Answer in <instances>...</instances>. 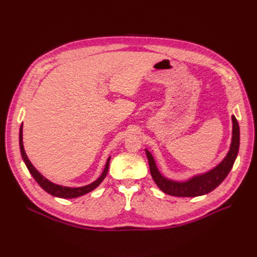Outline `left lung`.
Returning <instances> with one entry per match:
<instances>
[{"label": "left lung", "instance_id": "obj_1", "mask_svg": "<svg viewBox=\"0 0 257 257\" xmlns=\"http://www.w3.org/2000/svg\"><path fill=\"white\" fill-rule=\"evenodd\" d=\"M232 140L230 149L225 158L213 169L195 175L185 181H176L165 177L155 164L152 154L145 149L146 155L149 161L151 176L156 185L164 193L176 197H198L210 193L215 187L219 186L233 167L239 148V126L234 115H232Z\"/></svg>", "mask_w": 257, "mask_h": 257}]
</instances>
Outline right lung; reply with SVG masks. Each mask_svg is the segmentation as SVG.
<instances>
[{
    "mask_svg": "<svg viewBox=\"0 0 257 257\" xmlns=\"http://www.w3.org/2000/svg\"><path fill=\"white\" fill-rule=\"evenodd\" d=\"M20 149H21V154H22L24 163H25L27 169L29 170L30 174L32 175V177L35 179V181L47 193H49L50 195H52L54 197H58V198L73 199V198H78L80 196H83V195L93 191L94 188H96L97 186H99L101 184V182L104 180V178L106 177V175H107V172H108V168H109L110 156L108 157V159L106 161L105 168H104V170H103V172L101 174V176L97 180H94L90 184H87V185H84V186H80V187L63 186V185L53 183L50 180H48L31 164V161L29 160V158H28V156H27V154L25 152V149H24V144H23V124H22V126L20 128Z\"/></svg>",
    "mask_w": 257,
    "mask_h": 257,
    "instance_id": "1",
    "label": "right lung"
}]
</instances>
